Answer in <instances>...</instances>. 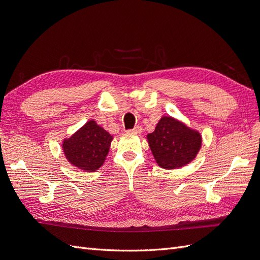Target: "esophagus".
<instances>
[{
  "instance_id": "1",
  "label": "esophagus",
  "mask_w": 260,
  "mask_h": 260,
  "mask_svg": "<svg viewBox=\"0 0 260 260\" xmlns=\"http://www.w3.org/2000/svg\"><path fill=\"white\" fill-rule=\"evenodd\" d=\"M128 133H133V135H139V133L142 132V128L140 127V125H137V127H135L133 129H130V130H127Z\"/></svg>"
}]
</instances>
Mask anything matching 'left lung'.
<instances>
[{
  "label": "left lung",
  "mask_w": 260,
  "mask_h": 260,
  "mask_svg": "<svg viewBox=\"0 0 260 260\" xmlns=\"http://www.w3.org/2000/svg\"><path fill=\"white\" fill-rule=\"evenodd\" d=\"M147 142L159 167L176 169L195 158L202 146V137L183 122L164 116L155 131L147 135Z\"/></svg>",
  "instance_id": "1"
}]
</instances>
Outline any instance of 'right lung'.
<instances>
[{"label":"right lung","mask_w":260,"mask_h":260,"mask_svg":"<svg viewBox=\"0 0 260 260\" xmlns=\"http://www.w3.org/2000/svg\"><path fill=\"white\" fill-rule=\"evenodd\" d=\"M113 137L94 121L86 122L62 142V151L73 166L93 172L104 164Z\"/></svg>","instance_id":"add662e5"}]
</instances>
